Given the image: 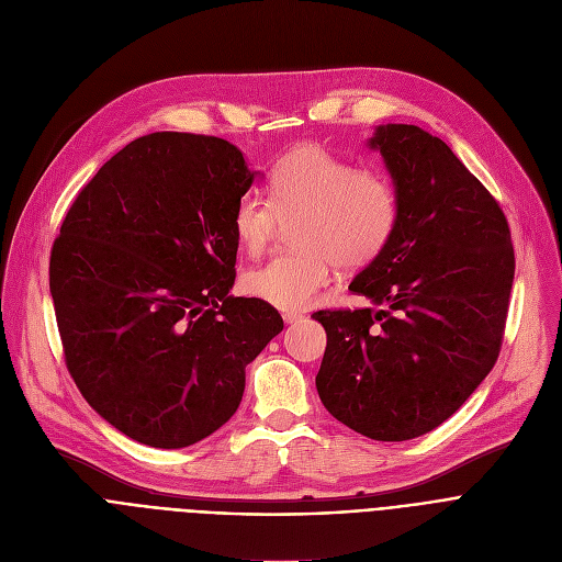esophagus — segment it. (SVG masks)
Here are the masks:
<instances>
[{
  "instance_id": "1",
  "label": "esophagus",
  "mask_w": 562,
  "mask_h": 562,
  "mask_svg": "<svg viewBox=\"0 0 562 562\" xmlns=\"http://www.w3.org/2000/svg\"><path fill=\"white\" fill-rule=\"evenodd\" d=\"M301 318H303V314H297V312H284V314H282V321H284L286 325H293V323H297Z\"/></svg>"
}]
</instances>
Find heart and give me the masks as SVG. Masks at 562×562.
I'll return each mask as SVG.
<instances>
[{"mask_svg": "<svg viewBox=\"0 0 562 562\" xmlns=\"http://www.w3.org/2000/svg\"><path fill=\"white\" fill-rule=\"evenodd\" d=\"M269 199L241 196L233 233L244 252L257 255L269 246L278 216H301L293 226L301 250L271 257L241 278L250 297L278 310L310 307L334 280L339 261L359 269L378 259L400 221L395 187L384 173L355 169L318 144L295 146L271 167Z\"/></svg>", "mask_w": 562, "mask_h": 562, "instance_id": "obj_1", "label": "heart"}]
</instances>
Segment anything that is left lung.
I'll list each match as a JSON object with an SVG mask.
<instances>
[{
	"mask_svg": "<svg viewBox=\"0 0 562 562\" xmlns=\"http://www.w3.org/2000/svg\"><path fill=\"white\" fill-rule=\"evenodd\" d=\"M378 151L400 201L386 250L350 282L378 310L316 312L327 348L321 402L372 440L418 438L493 370L515 276L508 223L452 148L414 124H382Z\"/></svg>",
	"mask_w": 562,
	"mask_h": 562,
	"instance_id": "8db88e82",
	"label": "left lung"
}]
</instances>
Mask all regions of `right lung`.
<instances>
[{
    "mask_svg": "<svg viewBox=\"0 0 562 562\" xmlns=\"http://www.w3.org/2000/svg\"><path fill=\"white\" fill-rule=\"evenodd\" d=\"M257 171L221 137L151 133L112 156L69 207L49 291L69 375L128 438L180 450L239 408L246 366L284 327L228 295L233 212Z\"/></svg>",
    "mask_w": 562,
    "mask_h": 562,
    "instance_id": "right-lung-1",
    "label": "right lung"
}]
</instances>
